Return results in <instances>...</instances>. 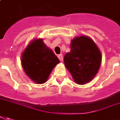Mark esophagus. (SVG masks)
<instances>
[{"label":"esophagus","mask_w":120,"mask_h":120,"mask_svg":"<svg viewBox=\"0 0 120 120\" xmlns=\"http://www.w3.org/2000/svg\"><path fill=\"white\" fill-rule=\"evenodd\" d=\"M58 58H59V60H60V61H62V60H63V56H62V54H59V55L58 56Z\"/></svg>","instance_id":"esophagus-1"}]
</instances>
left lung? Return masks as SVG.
Returning a JSON list of instances; mask_svg holds the SVG:
<instances>
[{
  "label": "left lung",
  "instance_id": "8db88e82",
  "mask_svg": "<svg viewBox=\"0 0 120 120\" xmlns=\"http://www.w3.org/2000/svg\"><path fill=\"white\" fill-rule=\"evenodd\" d=\"M70 49L65 54L64 62L74 82L79 85L90 82L97 74L102 62L98 47L89 37L81 35L71 41Z\"/></svg>",
  "mask_w": 120,
  "mask_h": 120
}]
</instances>
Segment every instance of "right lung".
Here are the masks:
<instances>
[{
	"mask_svg": "<svg viewBox=\"0 0 120 120\" xmlns=\"http://www.w3.org/2000/svg\"><path fill=\"white\" fill-rule=\"evenodd\" d=\"M22 66L25 73L37 84L45 83L60 60L43 42L35 39L26 46L22 54Z\"/></svg>",
	"mask_w": 120,
	"mask_h": 120,
	"instance_id": "right-lung-1",
	"label": "right lung"
}]
</instances>
